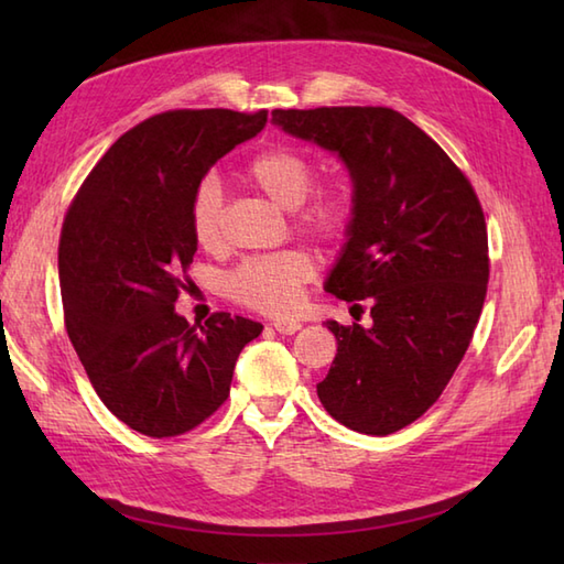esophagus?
<instances>
[{
  "label": "esophagus",
  "instance_id": "obj_1",
  "mask_svg": "<svg viewBox=\"0 0 564 564\" xmlns=\"http://www.w3.org/2000/svg\"><path fill=\"white\" fill-rule=\"evenodd\" d=\"M301 327H303L301 322H297V319H289V317H281V319L273 322V329L279 332V334H295Z\"/></svg>",
  "mask_w": 564,
  "mask_h": 564
}]
</instances>
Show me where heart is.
<instances>
[{
  "mask_svg": "<svg viewBox=\"0 0 564 564\" xmlns=\"http://www.w3.org/2000/svg\"><path fill=\"white\" fill-rule=\"evenodd\" d=\"M245 178L283 208H295V227L319 242L334 245L349 235L354 200L341 188H315L317 164L291 145L259 152L247 164ZM191 232L200 249L225 247V198L213 178L200 182L191 198ZM315 279V261L305 249H283L245 259L227 275V295L235 303L267 315H285L301 303L305 285Z\"/></svg>",
  "mask_w": 564,
  "mask_h": 564,
  "instance_id": "heart-1",
  "label": "heart"
}]
</instances>
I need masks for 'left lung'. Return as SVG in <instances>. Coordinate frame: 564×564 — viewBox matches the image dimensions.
Wrapping results in <instances>:
<instances>
[{
    "mask_svg": "<svg viewBox=\"0 0 564 564\" xmlns=\"http://www.w3.org/2000/svg\"><path fill=\"white\" fill-rule=\"evenodd\" d=\"M285 133L339 152L354 182V225L325 289L370 303V327L337 337L319 402L358 434L416 422L460 366L480 319L487 223L473 184L410 118L388 106L275 109Z\"/></svg>",
    "mask_w": 564,
    "mask_h": 564,
    "instance_id": "1",
    "label": "left lung"
}]
</instances>
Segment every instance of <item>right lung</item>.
I'll return each instance as SVG.
<instances>
[{"mask_svg": "<svg viewBox=\"0 0 564 564\" xmlns=\"http://www.w3.org/2000/svg\"><path fill=\"white\" fill-rule=\"evenodd\" d=\"M269 111H164L130 128L72 198L57 247L65 329L94 390L123 424L182 436L218 412L261 325L215 313L188 325L174 303L196 254L191 198Z\"/></svg>", "mask_w": 564, "mask_h": 564, "instance_id": "obj_1", "label": "right lung"}]
</instances>
